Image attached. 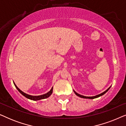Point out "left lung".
Returning a JSON list of instances; mask_svg holds the SVG:
<instances>
[{
    "label": "left lung",
    "mask_w": 126,
    "mask_h": 126,
    "mask_svg": "<svg viewBox=\"0 0 126 126\" xmlns=\"http://www.w3.org/2000/svg\"><path fill=\"white\" fill-rule=\"evenodd\" d=\"M110 88H111V87H110L109 88H108L107 89L106 91H105L104 92H103V93H101V94H97V95H96V96H89V97H88V96H83V95H81V94H77V92H76L75 91L73 90V91H74V92L75 93V94H76L77 96H79V97H81V98H84V99H95V98H97V97H100V96H102V95H103V94H106V93L107 92V91L109 90L110 89Z\"/></svg>",
    "instance_id": "obj_1"
}]
</instances>
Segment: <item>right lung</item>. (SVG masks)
<instances>
[{
	"instance_id": "1",
	"label": "right lung",
	"mask_w": 126,
	"mask_h": 126,
	"mask_svg": "<svg viewBox=\"0 0 126 126\" xmlns=\"http://www.w3.org/2000/svg\"><path fill=\"white\" fill-rule=\"evenodd\" d=\"M14 85L15 86V87L16 88V89H18L19 92L20 94H22V95H23L25 97L27 98V99L32 100H34V101L39 100L46 99V98L49 97L53 92V87H52L51 88V89H50V91L49 92H48L47 93H46V94H42V95H39V96H32V95H30V94H26V93H25V92H23V91H22L20 89H19V88H18V87L15 85V82H14Z\"/></svg>"
}]
</instances>
